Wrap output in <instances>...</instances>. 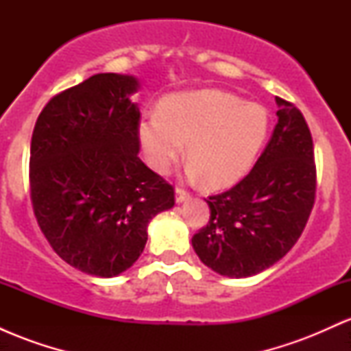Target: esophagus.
I'll list each match as a JSON object with an SVG mask.
<instances>
[{
  "label": "esophagus",
  "mask_w": 351,
  "mask_h": 351,
  "mask_svg": "<svg viewBox=\"0 0 351 351\" xmlns=\"http://www.w3.org/2000/svg\"><path fill=\"white\" fill-rule=\"evenodd\" d=\"M189 199V193H186L184 191L183 188H176L175 189V201L178 204H181V203H184V201H188Z\"/></svg>",
  "instance_id": "obj_1"
}]
</instances>
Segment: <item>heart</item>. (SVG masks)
Listing matches in <instances>:
<instances>
[{
	"label": "heart",
	"mask_w": 351,
	"mask_h": 351,
	"mask_svg": "<svg viewBox=\"0 0 351 351\" xmlns=\"http://www.w3.org/2000/svg\"><path fill=\"white\" fill-rule=\"evenodd\" d=\"M269 134V114L259 104L243 102L216 88L167 97L158 114L138 125L147 163L168 173L186 143V171L209 189L236 184L247 175Z\"/></svg>",
	"instance_id": "1"
}]
</instances>
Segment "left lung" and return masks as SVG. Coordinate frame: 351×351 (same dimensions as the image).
I'll return each mask as SVG.
<instances>
[{
  "label": "left lung",
  "instance_id": "left-lung-1",
  "mask_svg": "<svg viewBox=\"0 0 351 351\" xmlns=\"http://www.w3.org/2000/svg\"><path fill=\"white\" fill-rule=\"evenodd\" d=\"M276 127L254 168L206 199L209 221L191 244L219 276L244 279L280 261L297 243L315 201L312 135L292 104L276 99Z\"/></svg>",
  "mask_w": 351,
  "mask_h": 351
}]
</instances>
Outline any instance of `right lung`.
<instances>
[{
    "instance_id": "obj_1",
    "label": "right lung",
    "mask_w": 351,
    "mask_h": 351,
    "mask_svg": "<svg viewBox=\"0 0 351 351\" xmlns=\"http://www.w3.org/2000/svg\"><path fill=\"white\" fill-rule=\"evenodd\" d=\"M138 88L135 75H92L47 102L31 138L39 228L59 257L95 277L130 269L148 223L175 204L173 188L138 156Z\"/></svg>"
}]
</instances>
